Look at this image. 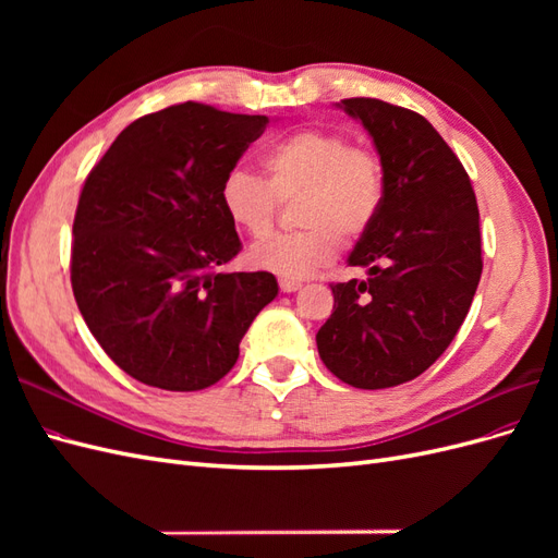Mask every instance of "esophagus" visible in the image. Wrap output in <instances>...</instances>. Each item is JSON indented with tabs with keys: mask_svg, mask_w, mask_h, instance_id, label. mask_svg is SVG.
<instances>
[{
	"mask_svg": "<svg viewBox=\"0 0 558 558\" xmlns=\"http://www.w3.org/2000/svg\"><path fill=\"white\" fill-rule=\"evenodd\" d=\"M279 289H281L283 293H295V291L302 289V283H300V281H293V279H279Z\"/></svg>",
	"mask_w": 558,
	"mask_h": 558,
	"instance_id": "esophagus-1",
	"label": "esophagus"
}]
</instances>
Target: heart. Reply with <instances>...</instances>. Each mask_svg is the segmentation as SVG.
Wrapping results in <instances>:
<instances>
[{
	"instance_id": "obj_1",
	"label": "heart",
	"mask_w": 558,
	"mask_h": 558,
	"mask_svg": "<svg viewBox=\"0 0 558 558\" xmlns=\"http://www.w3.org/2000/svg\"><path fill=\"white\" fill-rule=\"evenodd\" d=\"M265 179L244 167L230 170L218 202L232 228L260 240L275 223L277 199L300 195L295 232L275 234L248 251L251 267L281 279H307L330 265L342 238L356 242L375 226L386 195L377 154L351 146L344 134L302 130L277 142L263 158Z\"/></svg>"
}]
</instances>
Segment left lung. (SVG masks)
<instances>
[{"label":"left lung","instance_id":"obj_1","mask_svg":"<svg viewBox=\"0 0 558 558\" xmlns=\"http://www.w3.org/2000/svg\"><path fill=\"white\" fill-rule=\"evenodd\" d=\"M375 144L386 195L349 265L367 279L330 286L335 310L316 332L318 356L356 388L418 377L459 332L482 277L475 191L437 130L373 97L342 99Z\"/></svg>","mask_w":558,"mask_h":558}]
</instances>
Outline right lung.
Wrapping results in <instances>:
<instances>
[{"instance_id": "right-lung-1", "label": "right lung", "mask_w": 558, "mask_h": 558, "mask_svg": "<svg viewBox=\"0 0 558 558\" xmlns=\"http://www.w3.org/2000/svg\"><path fill=\"white\" fill-rule=\"evenodd\" d=\"M267 116L183 102L130 123L83 185L72 289L95 340L130 377L165 391L223 379L269 272H223L242 251L218 189Z\"/></svg>"}]
</instances>
